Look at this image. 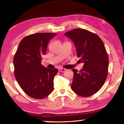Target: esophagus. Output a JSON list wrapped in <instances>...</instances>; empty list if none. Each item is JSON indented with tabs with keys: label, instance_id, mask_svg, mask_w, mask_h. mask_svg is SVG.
<instances>
[{
	"label": "esophagus",
	"instance_id": "1",
	"mask_svg": "<svg viewBox=\"0 0 124 124\" xmlns=\"http://www.w3.org/2000/svg\"><path fill=\"white\" fill-rule=\"evenodd\" d=\"M59 71L60 72H64L65 71H66V69H64V68H60L59 69Z\"/></svg>",
	"mask_w": 124,
	"mask_h": 124
}]
</instances>
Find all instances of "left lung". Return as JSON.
Returning <instances> with one entry per match:
<instances>
[{"label":"left lung","mask_w":124,"mask_h":124,"mask_svg":"<svg viewBox=\"0 0 124 124\" xmlns=\"http://www.w3.org/2000/svg\"><path fill=\"white\" fill-rule=\"evenodd\" d=\"M64 35L73 41L77 56L84 63L79 71L72 69L71 87L79 96H92L101 89L108 76L109 59L104 45L96 34L83 29H75Z\"/></svg>","instance_id":"8db88e82"}]
</instances>
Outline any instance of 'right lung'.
Segmentation results:
<instances>
[{"mask_svg": "<svg viewBox=\"0 0 124 124\" xmlns=\"http://www.w3.org/2000/svg\"><path fill=\"white\" fill-rule=\"evenodd\" d=\"M56 35L37 33L25 37L14 56L16 79L22 90L32 98L43 99L54 90V78L58 69L44 67L41 62L48 41Z\"/></svg>", "mask_w": 124, "mask_h": 124, "instance_id": "1", "label": "right lung"}]
</instances>
